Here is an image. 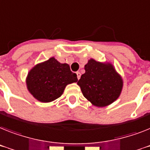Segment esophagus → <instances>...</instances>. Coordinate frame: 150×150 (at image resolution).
Listing matches in <instances>:
<instances>
[{"label":"esophagus","mask_w":150,"mask_h":150,"mask_svg":"<svg viewBox=\"0 0 150 150\" xmlns=\"http://www.w3.org/2000/svg\"><path fill=\"white\" fill-rule=\"evenodd\" d=\"M76 75H77L78 79H79L80 78H81V73L79 72V71H77V72H76Z\"/></svg>","instance_id":"34e87169"}]
</instances>
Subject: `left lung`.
I'll return each instance as SVG.
<instances>
[{
	"instance_id": "1",
	"label": "left lung",
	"mask_w": 150,
	"mask_h": 150,
	"mask_svg": "<svg viewBox=\"0 0 150 150\" xmlns=\"http://www.w3.org/2000/svg\"><path fill=\"white\" fill-rule=\"evenodd\" d=\"M85 70L77 84L84 97L94 106H108L120 97L124 80L112 63L90 59Z\"/></svg>"
}]
</instances>
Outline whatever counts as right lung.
Returning <instances> with one entry per match:
<instances>
[{"label": "right lung", "mask_w": 150, "mask_h": 150, "mask_svg": "<svg viewBox=\"0 0 150 150\" xmlns=\"http://www.w3.org/2000/svg\"><path fill=\"white\" fill-rule=\"evenodd\" d=\"M77 75L67 63H60L54 57L36 64L26 78L27 90L36 100L49 103L59 98L65 87L77 82Z\"/></svg>", "instance_id": "right-lung-1"}]
</instances>
